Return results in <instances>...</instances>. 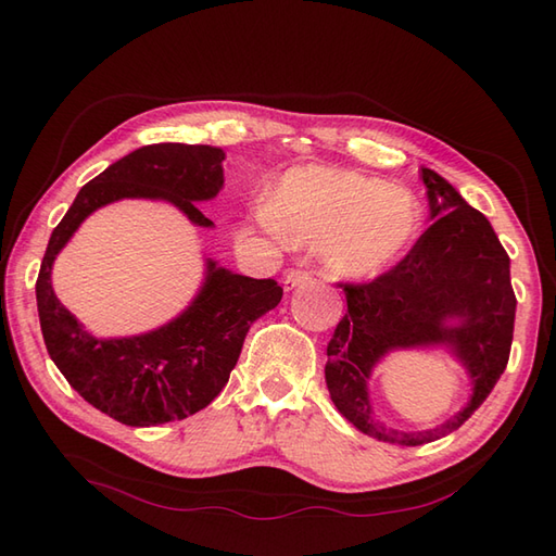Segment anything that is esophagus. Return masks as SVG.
<instances>
[{
	"instance_id": "esophagus-1",
	"label": "esophagus",
	"mask_w": 556,
	"mask_h": 556,
	"mask_svg": "<svg viewBox=\"0 0 556 556\" xmlns=\"http://www.w3.org/2000/svg\"><path fill=\"white\" fill-rule=\"evenodd\" d=\"M311 281V275L305 269H291L289 275L285 277V289L287 291H291V289H296V287H303V285H308Z\"/></svg>"
}]
</instances>
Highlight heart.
<instances>
[{
  "mask_svg": "<svg viewBox=\"0 0 556 556\" xmlns=\"http://www.w3.org/2000/svg\"><path fill=\"white\" fill-rule=\"evenodd\" d=\"M260 222L293 245L320 248L327 271L365 281L384 275L418 241L422 207L375 176L305 164L285 174Z\"/></svg>",
  "mask_w": 556,
  "mask_h": 556,
  "instance_id": "heart-1",
  "label": "heart"
}]
</instances>
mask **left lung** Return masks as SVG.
<instances>
[{
  "mask_svg": "<svg viewBox=\"0 0 556 556\" xmlns=\"http://www.w3.org/2000/svg\"><path fill=\"white\" fill-rule=\"evenodd\" d=\"M430 219L401 263L370 285H346L349 313L327 344L325 380L337 410L380 442L418 446L458 430L509 363L516 296L509 255L488 217L456 188L422 169ZM406 348H446L465 365L475 394L432 431L404 433L374 418L367 384L384 355Z\"/></svg>",
  "mask_w": 556,
  "mask_h": 556,
  "instance_id": "obj_1",
  "label": "left lung"
}]
</instances>
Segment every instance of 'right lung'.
<instances>
[{"label":"right lung","instance_id":"1","mask_svg":"<svg viewBox=\"0 0 556 556\" xmlns=\"http://www.w3.org/2000/svg\"><path fill=\"white\" fill-rule=\"evenodd\" d=\"M222 160L224 150L212 146L138 148L80 188L47 243L35 285L47 353L88 404L131 428L203 410L229 382L248 329L285 291L275 279L233 275L205 257L203 287L181 315L146 334L98 339L54 296V260L86 217L122 198L164 200L195 227H215L195 203L222 191Z\"/></svg>","mask_w":556,"mask_h":556}]
</instances>
